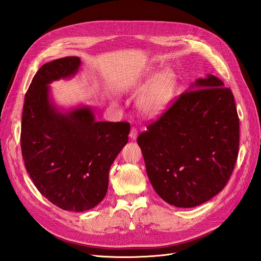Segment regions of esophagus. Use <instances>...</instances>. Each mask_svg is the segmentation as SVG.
I'll list each match as a JSON object with an SVG mask.
<instances>
[{"instance_id":"34e87169","label":"esophagus","mask_w":261,"mask_h":261,"mask_svg":"<svg viewBox=\"0 0 261 261\" xmlns=\"http://www.w3.org/2000/svg\"><path fill=\"white\" fill-rule=\"evenodd\" d=\"M129 137H130V139H131V140H136V139H137V137H138V130H137L136 128H132V129H131V131H130Z\"/></svg>"}]
</instances>
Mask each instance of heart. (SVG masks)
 I'll use <instances>...</instances> for the list:
<instances>
[{
    "label": "heart",
    "instance_id": "1",
    "mask_svg": "<svg viewBox=\"0 0 261 261\" xmlns=\"http://www.w3.org/2000/svg\"><path fill=\"white\" fill-rule=\"evenodd\" d=\"M148 86L139 97V108L143 115L156 117L162 115L170 104L176 86L175 74L170 69L152 70L146 74Z\"/></svg>",
    "mask_w": 261,
    "mask_h": 261
}]
</instances>
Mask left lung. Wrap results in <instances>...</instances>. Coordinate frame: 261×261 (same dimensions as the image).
I'll list each match as a JSON object with an SVG mask.
<instances>
[{"instance_id":"obj_1","label":"left lung","mask_w":261,"mask_h":261,"mask_svg":"<svg viewBox=\"0 0 261 261\" xmlns=\"http://www.w3.org/2000/svg\"><path fill=\"white\" fill-rule=\"evenodd\" d=\"M154 190L191 208L217 195L237 163L240 121L230 89L213 74L190 89L138 137Z\"/></svg>"}]
</instances>
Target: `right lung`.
I'll use <instances>...</instances> for the list:
<instances>
[{"mask_svg":"<svg viewBox=\"0 0 261 261\" xmlns=\"http://www.w3.org/2000/svg\"><path fill=\"white\" fill-rule=\"evenodd\" d=\"M80 58L44 64L24 96L20 145L24 167L38 191L69 212H86L106 195L112 164L128 143L129 122L96 121L89 106L58 109L49 83L77 73Z\"/></svg>","mask_w":261,"mask_h":261,"instance_id":"right-lung-1","label":"right lung"}]
</instances>
